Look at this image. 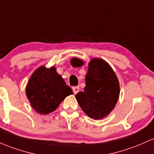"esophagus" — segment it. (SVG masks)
<instances>
[{
    "mask_svg": "<svg viewBox=\"0 0 154 154\" xmlns=\"http://www.w3.org/2000/svg\"><path fill=\"white\" fill-rule=\"evenodd\" d=\"M72 91H73L74 94H77V93L79 91L80 88H79V86H73V87H72Z\"/></svg>",
    "mask_w": 154,
    "mask_h": 154,
    "instance_id": "1",
    "label": "esophagus"
}]
</instances>
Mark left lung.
I'll return each instance as SVG.
<instances>
[{"label": "left lung", "mask_w": 154, "mask_h": 154, "mask_svg": "<svg viewBox=\"0 0 154 154\" xmlns=\"http://www.w3.org/2000/svg\"><path fill=\"white\" fill-rule=\"evenodd\" d=\"M85 82L84 91L75 94L78 103L89 117L103 119L118 102L120 86L116 75L105 60L94 58L89 63Z\"/></svg>", "instance_id": "1"}]
</instances>
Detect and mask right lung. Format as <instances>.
Here are the masks:
<instances>
[{
	"instance_id": "obj_1",
	"label": "right lung",
	"mask_w": 154,
	"mask_h": 154,
	"mask_svg": "<svg viewBox=\"0 0 154 154\" xmlns=\"http://www.w3.org/2000/svg\"><path fill=\"white\" fill-rule=\"evenodd\" d=\"M73 94L55 67H39L26 86V95L31 106L40 114H48L58 108L67 96Z\"/></svg>"
}]
</instances>
